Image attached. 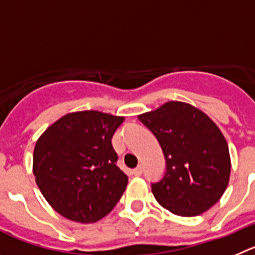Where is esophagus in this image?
<instances>
[{
  "instance_id": "esophagus-1",
  "label": "esophagus",
  "mask_w": 255,
  "mask_h": 255,
  "mask_svg": "<svg viewBox=\"0 0 255 255\" xmlns=\"http://www.w3.org/2000/svg\"><path fill=\"white\" fill-rule=\"evenodd\" d=\"M132 174L134 176H139L142 174V166H137L136 169H134V170L132 171Z\"/></svg>"
}]
</instances>
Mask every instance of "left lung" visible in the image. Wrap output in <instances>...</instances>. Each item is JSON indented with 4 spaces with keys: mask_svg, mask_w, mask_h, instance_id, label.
<instances>
[{
    "mask_svg": "<svg viewBox=\"0 0 255 255\" xmlns=\"http://www.w3.org/2000/svg\"><path fill=\"white\" fill-rule=\"evenodd\" d=\"M138 119L155 134L166 161L161 180L151 184L156 201L178 216L210 210L226 190L231 170L228 142L219 127L182 102L165 103Z\"/></svg>",
    "mask_w": 255,
    "mask_h": 255,
    "instance_id": "left-lung-1",
    "label": "left lung"
}]
</instances>
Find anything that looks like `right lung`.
Listing matches in <instances>:
<instances>
[{"label":"right lung","instance_id":"obj_1","mask_svg":"<svg viewBox=\"0 0 255 255\" xmlns=\"http://www.w3.org/2000/svg\"><path fill=\"white\" fill-rule=\"evenodd\" d=\"M123 121L102 112H76L59 118L39 137L33 173L44 198L59 215L90 224L116 207L128 183L112 146Z\"/></svg>","mask_w":255,"mask_h":255}]
</instances>
